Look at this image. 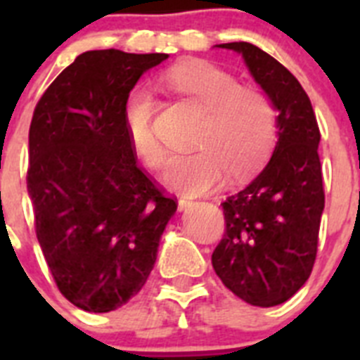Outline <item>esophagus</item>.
I'll list each match as a JSON object with an SVG mask.
<instances>
[{
    "label": "esophagus",
    "mask_w": 360,
    "mask_h": 360,
    "mask_svg": "<svg viewBox=\"0 0 360 360\" xmlns=\"http://www.w3.org/2000/svg\"><path fill=\"white\" fill-rule=\"evenodd\" d=\"M193 203V198H189V196H182V198L178 200V207L180 209H187Z\"/></svg>",
    "instance_id": "34e87169"
}]
</instances>
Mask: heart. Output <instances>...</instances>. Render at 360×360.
<instances>
[{"label":"heart","mask_w":360,"mask_h":360,"mask_svg":"<svg viewBox=\"0 0 360 360\" xmlns=\"http://www.w3.org/2000/svg\"><path fill=\"white\" fill-rule=\"evenodd\" d=\"M158 88L182 95L202 110L195 153L173 157L164 171V182L187 195L216 189L229 173L241 178L256 171L278 142V110L272 98L256 88H243L227 70L211 63H184L164 72ZM157 101L149 88L133 86L122 106V122L136 157L148 167L164 164L165 149L153 120Z\"/></svg>","instance_id":"heart-1"}]
</instances>
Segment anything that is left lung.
Here are the masks:
<instances>
[{
  "instance_id": "obj_1",
  "label": "left lung",
  "mask_w": 360,
  "mask_h": 360,
  "mask_svg": "<svg viewBox=\"0 0 360 360\" xmlns=\"http://www.w3.org/2000/svg\"><path fill=\"white\" fill-rule=\"evenodd\" d=\"M279 111L272 158L249 186L221 207L225 232L212 269L225 287L254 307H276L310 278L324 209L321 133L310 98L297 79L256 44L225 43Z\"/></svg>"
}]
</instances>
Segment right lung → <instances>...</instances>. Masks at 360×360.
I'll return each mask as SVG.
<instances>
[{"mask_svg": "<svg viewBox=\"0 0 360 360\" xmlns=\"http://www.w3.org/2000/svg\"><path fill=\"white\" fill-rule=\"evenodd\" d=\"M164 59L81 53L32 115L27 187L36 236L59 292L81 310H117L142 290L176 211V198L136 167L122 122L126 95Z\"/></svg>", "mask_w": 360, "mask_h": 360, "instance_id": "obj_1", "label": "right lung"}]
</instances>
